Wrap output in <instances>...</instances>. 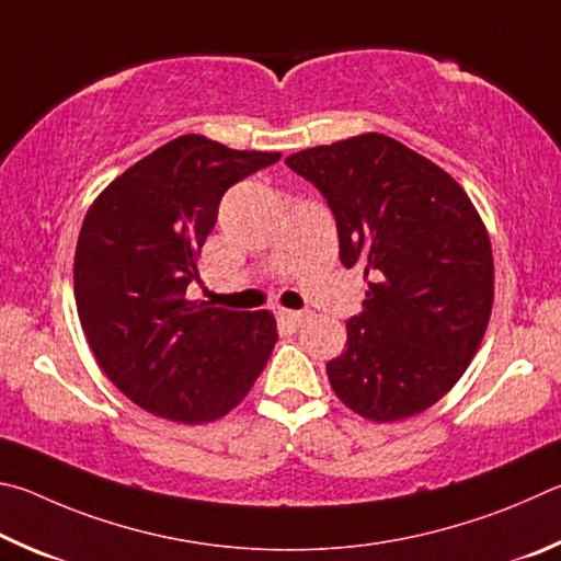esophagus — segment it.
Instances as JSON below:
<instances>
[{"mask_svg": "<svg viewBox=\"0 0 561 561\" xmlns=\"http://www.w3.org/2000/svg\"><path fill=\"white\" fill-rule=\"evenodd\" d=\"M278 316H280L283 322H288L290 328H298L308 320V312H302V310H280Z\"/></svg>", "mask_w": 561, "mask_h": 561, "instance_id": "obj_1", "label": "esophagus"}]
</instances>
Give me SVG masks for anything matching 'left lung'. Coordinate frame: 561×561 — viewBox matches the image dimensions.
Segmentation results:
<instances>
[{
  "instance_id": "8db88e82",
  "label": "left lung",
  "mask_w": 561,
  "mask_h": 561,
  "mask_svg": "<svg viewBox=\"0 0 561 561\" xmlns=\"http://www.w3.org/2000/svg\"><path fill=\"white\" fill-rule=\"evenodd\" d=\"M325 196L340 261L367 298L328 362L335 394L369 421L421 414L463 377L493 310V251L473 202L448 172L387 135L286 157Z\"/></svg>"
}]
</instances>
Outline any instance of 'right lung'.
Masks as SVG:
<instances>
[{
  "mask_svg": "<svg viewBox=\"0 0 561 561\" xmlns=\"http://www.w3.org/2000/svg\"><path fill=\"white\" fill-rule=\"evenodd\" d=\"M182 135L135 162L88 209L76 245V308L105 377L154 416L202 424L229 414L268 362V310L190 302L206 236L229 186L278 162Z\"/></svg>",
  "mask_w": 561,
  "mask_h": 561,
  "instance_id": "obj_1",
  "label": "right lung"
}]
</instances>
